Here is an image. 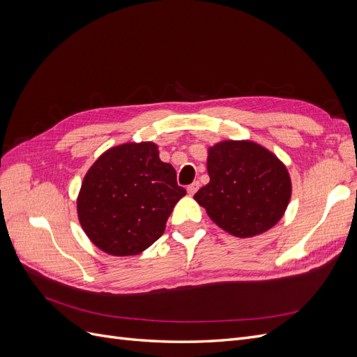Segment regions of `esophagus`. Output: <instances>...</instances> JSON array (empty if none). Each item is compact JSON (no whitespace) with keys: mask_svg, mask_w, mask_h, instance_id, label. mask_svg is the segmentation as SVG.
I'll use <instances>...</instances> for the list:
<instances>
[{"mask_svg":"<svg viewBox=\"0 0 357 357\" xmlns=\"http://www.w3.org/2000/svg\"><path fill=\"white\" fill-rule=\"evenodd\" d=\"M198 189H199V183H198V181H193L192 185L188 186V193L192 197V195H195Z\"/></svg>","mask_w":357,"mask_h":357,"instance_id":"34e87169","label":"esophagus"}]
</instances>
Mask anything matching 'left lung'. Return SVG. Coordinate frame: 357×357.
<instances>
[{
  "label": "left lung",
  "mask_w": 357,
  "mask_h": 357,
  "mask_svg": "<svg viewBox=\"0 0 357 357\" xmlns=\"http://www.w3.org/2000/svg\"><path fill=\"white\" fill-rule=\"evenodd\" d=\"M208 185L195 201L210 219L234 236L250 238L283 218L291 195L286 165L250 139H225L208 149Z\"/></svg>",
  "instance_id": "left-lung-1"
}]
</instances>
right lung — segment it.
<instances>
[{"mask_svg":"<svg viewBox=\"0 0 357 357\" xmlns=\"http://www.w3.org/2000/svg\"><path fill=\"white\" fill-rule=\"evenodd\" d=\"M185 195L176 169L159 159L155 143H125L104 152L86 172L77 197L79 222L102 252L134 256L164 234Z\"/></svg>","mask_w":357,"mask_h":357,"instance_id":"right-lung-1","label":"right lung"}]
</instances>
